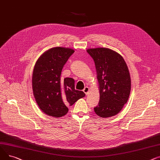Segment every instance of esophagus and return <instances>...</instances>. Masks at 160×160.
<instances>
[{"instance_id": "1", "label": "esophagus", "mask_w": 160, "mask_h": 160, "mask_svg": "<svg viewBox=\"0 0 160 160\" xmlns=\"http://www.w3.org/2000/svg\"><path fill=\"white\" fill-rule=\"evenodd\" d=\"M89 91H90V89L88 87H84V88L83 89V92L85 93V94H87V95L88 94V93L89 92Z\"/></svg>"}]
</instances>
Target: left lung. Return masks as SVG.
Instances as JSON below:
<instances>
[{
	"instance_id": "8db88e82",
	"label": "left lung",
	"mask_w": 160,
	"mask_h": 160,
	"mask_svg": "<svg viewBox=\"0 0 160 160\" xmlns=\"http://www.w3.org/2000/svg\"><path fill=\"white\" fill-rule=\"evenodd\" d=\"M96 65L100 99L96 114L106 118L118 114L127 103L131 90L127 65L118 52L106 48L88 49Z\"/></svg>"
}]
</instances>
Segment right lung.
I'll list each match as a JSON object with an SVG mask.
<instances>
[{
    "label": "right lung",
    "mask_w": 160,
    "mask_h": 160,
    "mask_svg": "<svg viewBox=\"0 0 160 160\" xmlns=\"http://www.w3.org/2000/svg\"><path fill=\"white\" fill-rule=\"evenodd\" d=\"M74 50L55 47L43 53L37 59L32 75L33 96L44 114L60 118L67 114L68 107L85 96L75 90L72 78H61L62 69Z\"/></svg>",
    "instance_id": "obj_1"
}]
</instances>
